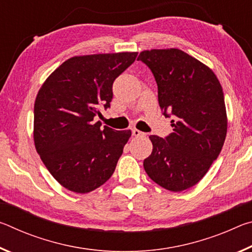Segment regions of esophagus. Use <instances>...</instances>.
I'll return each mask as SVG.
<instances>
[{"instance_id": "34e87169", "label": "esophagus", "mask_w": 252, "mask_h": 252, "mask_svg": "<svg viewBox=\"0 0 252 252\" xmlns=\"http://www.w3.org/2000/svg\"><path fill=\"white\" fill-rule=\"evenodd\" d=\"M132 135H133V136H142V135H144V133L141 131H139L138 129H132Z\"/></svg>"}]
</instances>
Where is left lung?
I'll return each mask as SVG.
<instances>
[{"mask_svg": "<svg viewBox=\"0 0 252 252\" xmlns=\"http://www.w3.org/2000/svg\"><path fill=\"white\" fill-rule=\"evenodd\" d=\"M138 60L155 75L163 114L173 117L171 134L150 135L153 149L143 167L158 185L180 192L201 180L223 147L228 118L222 87L210 67L176 48L144 50Z\"/></svg>", "mask_w": 252, "mask_h": 252, "instance_id": "left-lung-1", "label": "left lung"}]
</instances>
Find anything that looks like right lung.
Segmentation results:
<instances>
[{
	"label": "right lung",
	"mask_w": 252,
	"mask_h": 252,
	"mask_svg": "<svg viewBox=\"0 0 252 252\" xmlns=\"http://www.w3.org/2000/svg\"><path fill=\"white\" fill-rule=\"evenodd\" d=\"M138 52L75 55L42 84L34 103V146L53 178L65 189L88 193L116 170L131 130L94 122L109 108L112 84Z\"/></svg>",
	"instance_id": "obj_1"
}]
</instances>
